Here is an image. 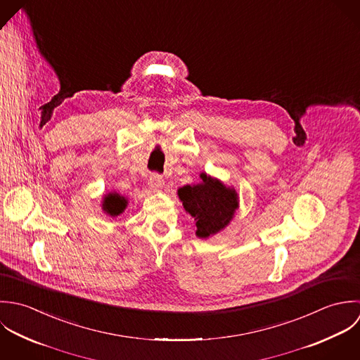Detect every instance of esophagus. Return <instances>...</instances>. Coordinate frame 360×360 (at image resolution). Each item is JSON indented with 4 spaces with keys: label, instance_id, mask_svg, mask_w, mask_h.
<instances>
[{
    "label": "esophagus",
    "instance_id": "obj_1",
    "mask_svg": "<svg viewBox=\"0 0 360 360\" xmlns=\"http://www.w3.org/2000/svg\"><path fill=\"white\" fill-rule=\"evenodd\" d=\"M162 184H164V179H162V176L161 175H158V174H151V176H150V185H151V188L153 189H160L161 186H162Z\"/></svg>",
    "mask_w": 360,
    "mask_h": 360
}]
</instances>
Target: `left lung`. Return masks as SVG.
Returning a JSON list of instances; mask_svg holds the SVG:
<instances>
[{"label":"left lung","instance_id":"obj_1","mask_svg":"<svg viewBox=\"0 0 360 360\" xmlns=\"http://www.w3.org/2000/svg\"><path fill=\"white\" fill-rule=\"evenodd\" d=\"M200 182L178 189V198L186 213L195 218L196 236L207 239L225 229L239 207V196L233 186L206 172Z\"/></svg>","mask_w":360,"mask_h":360}]
</instances>
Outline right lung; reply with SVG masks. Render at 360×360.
<instances>
[{"label":"right lung","instance_id":"right-lung-1","mask_svg":"<svg viewBox=\"0 0 360 360\" xmlns=\"http://www.w3.org/2000/svg\"><path fill=\"white\" fill-rule=\"evenodd\" d=\"M127 207H128V199L115 191L104 195L101 200V209L107 216L118 217L125 212Z\"/></svg>","mask_w":360,"mask_h":360}]
</instances>
